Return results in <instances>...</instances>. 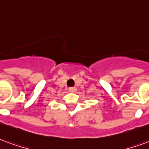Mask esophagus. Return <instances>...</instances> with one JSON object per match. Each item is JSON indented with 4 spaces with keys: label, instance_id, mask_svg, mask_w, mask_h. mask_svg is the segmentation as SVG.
<instances>
[{
    "label": "esophagus",
    "instance_id": "34e87169",
    "mask_svg": "<svg viewBox=\"0 0 149 149\" xmlns=\"http://www.w3.org/2000/svg\"><path fill=\"white\" fill-rule=\"evenodd\" d=\"M69 90L70 92H76L77 90V88L76 87H72V88H69Z\"/></svg>",
    "mask_w": 149,
    "mask_h": 149
}]
</instances>
